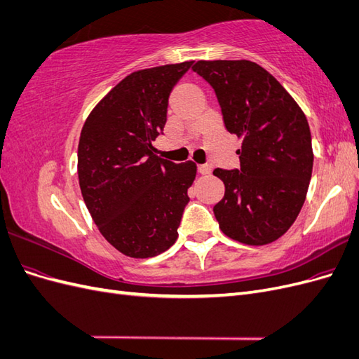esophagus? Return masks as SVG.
Segmentation results:
<instances>
[{"instance_id":"obj_1","label":"esophagus","mask_w":359,"mask_h":359,"mask_svg":"<svg viewBox=\"0 0 359 359\" xmlns=\"http://www.w3.org/2000/svg\"><path fill=\"white\" fill-rule=\"evenodd\" d=\"M198 172L201 173V175H208V173H211V166H208V165H199L198 166Z\"/></svg>"}]
</instances>
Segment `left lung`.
I'll return each instance as SVG.
<instances>
[{"instance_id":"1","label":"left lung","mask_w":359,"mask_h":359,"mask_svg":"<svg viewBox=\"0 0 359 359\" xmlns=\"http://www.w3.org/2000/svg\"><path fill=\"white\" fill-rule=\"evenodd\" d=\"M193 72L219 99L227 132L243 139L241 169H215L224 198L214 215L224 235L248 245L286 233L307 196L311 135L298 103L273 74L248 60L198 61Z\"/></svg>"}]
</instances>
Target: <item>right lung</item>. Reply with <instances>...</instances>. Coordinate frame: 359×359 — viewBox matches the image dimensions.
I'll use <instances>...</instances> for the list:
<instances>
[{
	"mask_svg": "<svg viewBox=\"0 0 359 359\" xmlns=\"http://www.w3.org/2000/svg\"><path fill=\"white\" fill-rule=\"evenodd\" d=\"M193 61L130 73L82 127L78 177L94 223L126 256H157L177 241L196 178L191 160L160 158L153 140L166 124L169 94Z\"/></svg>",
	"mask_w": 359,
	"mask_h": 359,
	"instance_id": "1",
	"label": "right lung"
}]
</instances>
